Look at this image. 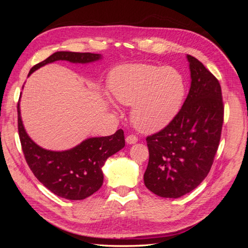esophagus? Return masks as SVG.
I'll use <instances>...</instances> for the list:
<instances>
[{
  "instance_id": "esophagus-1",
  "label": "esophagus",
  "mask_w": 248,
  "mask_h": 248,
  "mask_svg": "<svg viewBox=\"0 0 248 248\" xmlns=\"http://www.w3.org/2000/svg\"><path fill=\"white\" fill-rule=\"evenodd\" d=\"M125 140L128 145H133V144H136V142H138V138L136 136H133V134H130V136L126 137Z\"/></svg>"
}]
</instances>
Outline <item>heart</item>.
<instances>
[{
  "instance_id": "obj_1",
  "label": "heart",
  "mask_w": 248,
  "mask_h": 248,
  "mask_svg": "<svg viewBox=\"0 0 248 248\" xmlns=\"http://www.w3.org/2000/svg\"><path fill=\"white\" fill-rule=\"evenodd\" d=\"M109 90L118 102L132 106L130 118L137 129L155 132L178 115L186 85L175 68L139 63L116 67L109 77Z\"/></svg>"
}]
</instances>
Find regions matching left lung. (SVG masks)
<instances>
[{
    "label": "left lung",
    "mask_w": 248,
    "mask_h": 248,
    "mask_svg": "<svg viewBox=\"0 0 248 248\" xmlns=\"http://www.w3.org/2000/svg\"><path fill=\"white\" fill-rule=\"evenodd\" d=\"M190 89L172 121L147 138V188L161 198L178 199L198 187L212 167L223 123L219 81L198 59L187 55Z\"/></svg>",
    "instance_id": "8db88e82"
}]
</instances>
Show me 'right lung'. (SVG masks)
Here are the masks:
<instances>
[{"mask_svg": "<svg viewBox=\"0 0 248 248\" xmlns=\"http://www.w3.org/2000/svg\"><path fill=\"white\" fill-rule=\"evenodd\" d=\"M101 59L100 54L57 51L35 65L28 77L40 67L56 61L88 64ZM17 118L22 152L30 169L48 190L66 200L80 201L98 190L103 183L104 163L125 146L124 131L119 129L109 137L89 138L65 151H51L41 148L29 137L22 124L19 101Z\"/></svg>", "mask_w": 248, "mask_h": 248, "instance_id": "add662e5", "label": "right lung"}]
</instances>
